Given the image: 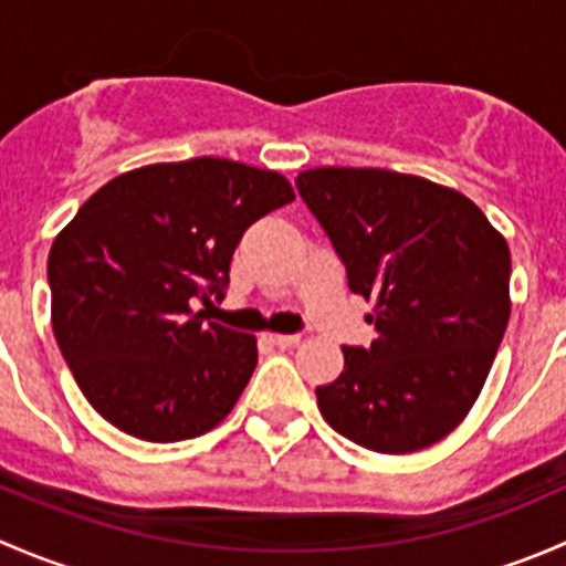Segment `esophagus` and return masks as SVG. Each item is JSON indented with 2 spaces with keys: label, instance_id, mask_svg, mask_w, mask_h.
Here are the masks:
<instances>
[{
  "label": "esophagus",
  "instance_id": "esophagus-1",
  "mask_svg": "<svg viewBox=\"0 0 566 566\" xmlns=\"http://www.w3.org/2000/svg\"><path fill=\"white\" fill-rule=\"evenodd\" d=\"M268 342L276 347H282V350H287V347H295L301 342L298 334H268Z\"/></svg>",
  "mask_w": 566,
  "mask_h": 566
}]
</instances>
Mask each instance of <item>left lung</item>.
Segmentation results:
<instances>
[{
	"label": "left lung",
	"instance_id": "obj_1",
	"mask_svg": "<svg viewBox=\"0 0 566 566\" xmlns=\"http://www.w3.org/2000/svg\"><path fill=\"white\" fill-rule=\"evenodd\" d=\"M304 202L373 301L369 347L317 386L339 436L378 454L447 438L476 402L510 323V247L454 188L389 169L317 167L295 177Z\"/></svg>",
	"mask_w": 566,
	"mask_h": 566
}]
</instances>
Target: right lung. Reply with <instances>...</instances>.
Masks as SVG:
<instances>
[{"instance_id":"right-lung-1","label":"right lung","mask_w":566,"mask_h":566,"mask_svg":"<svg viewBox=\"0 0 566 566\" xmlns=\"http://www.w3.org/2000/svg\"><path fill=\"white\" fill-rule=\"evenodd\" d=\"M284 175L230 158L150 164L101 186L49 251L51 325L87 402L139 441L213 430L256 367V339L208 323L243 232L293 202Z\"/></svg>"}]
</instances>
